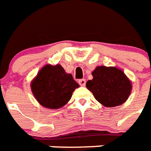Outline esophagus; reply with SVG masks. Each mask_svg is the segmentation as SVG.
I'll return each instance as SVG.
<instances>
[{
    "label": "esophagus",
    "mask_w": 151,
    "mask_h": 151,
    "mask_svg": "<svg viewBox=\"0 0 151 151\" xmlns=\"http://www.w3.org/2000/svg\"><path fill=\"white\" fill-rule=\"evenodd\" d=\"M79 83L80 86H84L86 85V79H79Z\"/></svg>",
    "instance_id": "34e87169"
}]
</instances>
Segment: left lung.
I'll return each instance as SVG.
<instances>
[{"label":"left lung","mask_w":151,"mask_h":151,"mask_svg":"<svg viewBox=\"0 0 151 151\" xmlns=\"http://www.w3.org/2000/svg\"><path fill=\"white\" fill-rule=\"evenodd\" d=\"M93 78L86 86L95 99L106 107H115L125 102L132 86L122 70L114 67L98 66L92 72Z\"/></svg>","instance_id":"obj_1"}]
</instances>
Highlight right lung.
Segmentation results:
<instances>
[{
  "label": "right lung",
  "instance_id": "1",
  "mask_svg": "<svg viewBox=\"0 0 151 151\" xmlns=\"http://www.w3.org/2000/svg\"><path fill=\"white\" fill-rule=\"evenodd\" d=\"M79 84L60 65H47L31 83L35 98L42 106L50 109L61 108L69 101Z\"/></svg>",
  "mask_w": 151,
  "mask_h": 151
}]
</instances>
